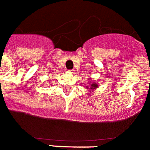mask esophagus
Wrapping results in <instances>:
<instances>
[{"label":"esophagus","instance_id":"obj_1","mask_svg":"<svg viewBox=\"0 0 150 150\" xmlns=\"http://www.w3.org/2000/svg\"><path fill=\"white\" fill-rule=\"evenodd\" d=\"M69 72H70V73H73V74H74V73H75V69L69 70Z\"/></svg>","mask_w":150,"mask_h":150}]
</instances>
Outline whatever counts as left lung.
Here are the masks:
<instances>
[{"instance_id": "left-lung-1", "label": "left lung", "mask_w": 150, "mask_h": 150, "mask_svg": "<svg viewBox=\"0 0 150 150\" xmlns=\"http://www.w3.org/2000/svg\"><path fill=\"white\" fill-rule=\"evenodd\" d=\"M89 86H90V88H89V86H87L86 88L87 89H90V90H94L98 87V85L96 83L89 84Z\"/></svg>"}]
</instances>
